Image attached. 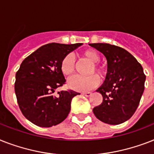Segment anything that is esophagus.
I'll list each match as a JSON object with an SVG mask.
<instances>
[{
    "label": "esophagus",
    "mask_w": 154,
    "mask_h": 154,
    "mask_svg": "<svg viewBox=\"0 0 154 154\" xmlns=\"http://www.w3.org/2000/svg\"><path fill=\"white\" fill-rule=\"evenodd\" d=\"M82 95H84V96H85V97H89L90 96L92 95V92H82Z\"/></svg>",
    "instance_id": "obj_1"
}]
</instances>
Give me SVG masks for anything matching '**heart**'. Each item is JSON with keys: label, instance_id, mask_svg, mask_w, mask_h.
<instances>
[{"label": "heart", "instance_id": "heart-1", "mask_svg": "<svg viewBox=\"0 0 154 154\" xmlns=\"http://www.w3.org/2000/svg\"><path fill=\"white\" fill-rule=\"evenodd\" d=\"M85 59L92 63L89 69V73L97 72L100 76L105 74V69L97 62L100 61V56L97 51L93 50H85L81 53ZM60 69L62 74L66 77H69L75 71V58L71 54H68L63 57L60 63ZM100 83V79L97 75L91 74L88 77L75 76L69 80L68 86L72 89L78 92H87L97 87Z\"/></svg>", "mask_w": 154, "mask_h": 154}]
</instances>
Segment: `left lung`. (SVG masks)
I'll return each mask as SVG.
<instances>
[{
  "mask_svg": "<svg viewBox=\"0 0 154 154\" xmlns=\"http://www.w3.org/2000/svg\"><path fill=\"white\" fill-rule=\"evenodd\" d=\"M107 61L104 83L97 90L103 102L93 108L98 119L111 125L128 120L135 112L144 92L146 75L131 54L122 47L108 43H90Z\"/></svg>",
  "mask_w": 154,
  "mask_h": 154,
  "instance_id": "8db88e82",
  "label": "left lung"
}]
</instances>
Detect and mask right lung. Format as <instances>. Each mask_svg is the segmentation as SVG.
Listing matches in <instances>:
<instances>
[{
  "label": "right lung",
  "instance_id": "add662e5",
  "mask_svg": "<svg viewBox=\"0 0 154 154\" xmlns=\"http://www.w3.org/2000/svg\"><path fill=\"white\" fill-rule=\"evenodd\" d=\"M82 43L43 45L23 60L16 73L15 92L24 117L36 126L51 127L62 122L70 112L73 90L53 93L65 83L60 63L64 56Z\"/></svg>",
  "mask_w": 154,
  "mask_h": 154
}]
</instances>
